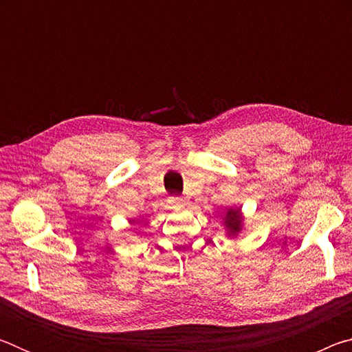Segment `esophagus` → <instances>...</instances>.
Instances as JSON below:
<instances>
[{"instance_id": "1", "label": "esophagus", "mask_w": 352, "mask_h": 352, "mask_svg": "<svg viewBox=\"0 0 352 352\" xmlns=\"http://www.w3.org/2000/svg\"><path fill=\"white\" fill-rule=\"evenodd\" d=\"M172 201H174L175 205H183V204H184L183 197H172Z\"/></svg>"}]
</instances>
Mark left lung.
Masks as SVG:
<instances>
[{"instance_id": "8db88e82", "label": "left lung", "mask_w": 352, "mask_h": 352, "mask_svg": "<svg viewBox=\"0 0 352 352\" xmlns=\"http://www.w3.org/2000/svg\"><path fill=\"white\" fill-rule=\"evenodd\" d=\"M225 223L226 226H230V230L236 233L239 231V225H241V219H239V211H228L225 217Z\"/></svg>"}]
</instances>
